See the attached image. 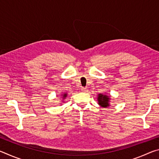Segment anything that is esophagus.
I'll list each match as a JSON object with an SVG mask.
<instances>
[{
    "label": "esophagus",
    "instance_id": "obj_1",
    "mask_svg": "<svg viewBox=\"0 0 159 159\" xmlns=\"http://www.w3.org/2000/svg\"><path fill=\"white\" fill-rule=\"evenodd\" d=\"M81 90L83 91V92L85 93V92H87V91H88V88H87L83 87V88H81Z\"/></svg>",
    "mask_w": 159,
    "mask_h": 159
}]
</instances>
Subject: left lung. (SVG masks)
Listing matches in <instances>:
<instances>
[{
	"instance_id": "8db88e82",
	"label": "left lung",
	"mask_w": 159,
	"mask_h": 159,
	"mask_svg": "<svg viewBox=\"0 0 159 159\" xmlns=\"http://www.w3.org/2000/svg\"><path fill=\"white\" fill-rule=\"evenodd\" d=\"M110 100L111 98L109 95H105L103 93H99L98 95V103L101 107H108L110 106Z\"/></svg>"
}]
</instances>
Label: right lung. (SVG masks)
<instances>
[{
  "label": "right lung",
  "mask_w": 159,
  "mask_h": 159,
  "mask_svg": "<svg viewBox=\"0 0 159 159\" xmlns=\"http://www.w3.org/2000/svg\"><path fill=\"white\" fill-rule=\"evenodd\" d=\"M66 97H67V93H64L63 94H61V98L62 99H65ZM61 102H63V101Z\"/></svg>",
  "instance_id": "1"
}]
</instances>
